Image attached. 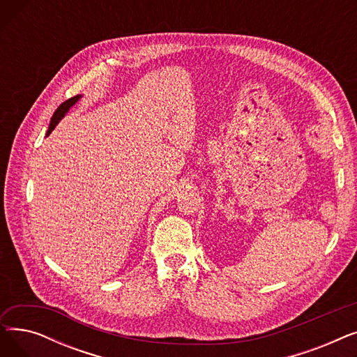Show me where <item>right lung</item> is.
<instances>
[{
  "label": "right lung",
  "mask_w": 357,
  "mask_h": 357,
  "mask_svg": "<svg viewBox=\"0 0 357 357\" xmlns=\"http://www.w3.org/2000/svg\"><path fill=\"white\" fill-rule=\"evenodd\" d=\"M79 98H81V96H75V97L66 100L65 102H62V104L58 107V109L54 111L53 117L50 119V126H49V130H47V135H46V136H49V135L52 133V130L56 127V124H58V123L65 117V114L69 111V108H70L72 105L77 104V102L79 101Z\"/></svg>",
  "instance_id": "obj_1"
}]
</instances>
